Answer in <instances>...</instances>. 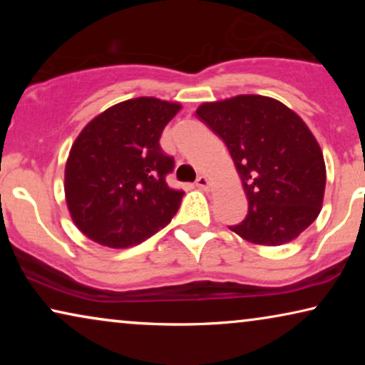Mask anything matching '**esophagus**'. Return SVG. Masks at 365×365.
<instances>
[{
	"mask_svg": "<svg viewBox=\"0 0 365 365\" xmlns=\"http://www.w3.org/2000/svg\"><path fill=\"white\" fill-rule=\"evenodd\" d=\"M196 186L199 189H202V191H206V189H209V186H211V181L206 176H199L196 179Z\"/></svg>",
	"mask_w": 365,
	"mask_h": 365,
	"instance_id": "obj_1",
	"label": "esophagus"
}]
</instances>
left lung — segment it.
Here are the masks:
<instances>
[{"label": "left lung", "mask_w": 365, "mask_h": 365, "mask_svg": "<svg viewBox=\"0 0 365 365\" xmlns=\"http://www.w3.org/2000/svg\"><path fill=\"white\" fill-rule=\"evenodd\" d=\"M197 118L222 139L241 176L247 216L229 226L249 242L281 246L321 212L326 164L306 123L281 101L242 94L204 103Z\"/></svg>", "instance_id": "1"}]
</instances>
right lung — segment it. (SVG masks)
<instances>
[{
  "instance_id": "add662e5",
  "label": "right lung",
  "mask_w": 365,
  "mask_h": 365,
  "mask_svg": "<svg viewBox=\"0 0 365 365\" xmlns=\"http://www.w3.org/2000/svg\"><path fill=\"white\" fill-rule=\"evenodd\" d=\"M179 109L156 98L128 99L94 118L76 138L64 192L84 236L121 249L171 222L184 192L168 186L174 159L163 153L159 138Z\"/></svg>"
}]
</instances>
